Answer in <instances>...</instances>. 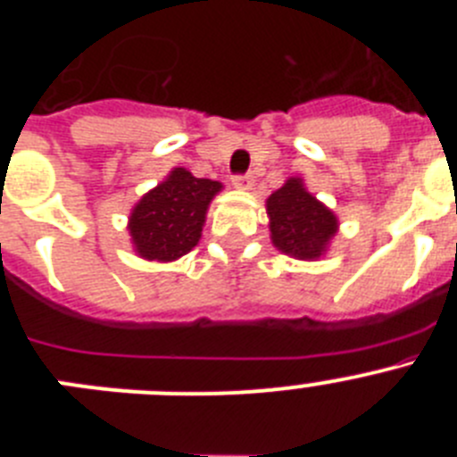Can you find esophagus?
Masks as SVG:
<instances>
[{
  "instance_id": "34e87169",
  "label": "esophagus",
  "mask_w": 457,
  "mask_h": 457,
  "mask_svg": "<svg viewBox=\"0 0 457 457\" xmlns=\"http://www.w3.org/2000/svg\"><path fill=\"white\" fill-rule=\"evenodd\" d=\"M252 185H253L252 176H236V179H233V187L236 189H252Z\"/></svg>"
}]
</instances>
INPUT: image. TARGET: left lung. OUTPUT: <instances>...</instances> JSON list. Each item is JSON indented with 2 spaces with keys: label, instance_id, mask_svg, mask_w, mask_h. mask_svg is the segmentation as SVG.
Listing matches in <instances>:
<instances>
[{
  "label": "left lung",
  "instance_id": "obj_1",
  "mask_svg": "<svg viewBox=\"0 0 457 457\" xmlns=\"http://www.w3.org/2000/svg\"><path fill=\"white\" fill-rule=\"evenodd\" d=\"M270 240L295 261H318L338 233V217L306 189L300 176L286 180L265 201Z\"/></svg>",
  "mask_w": 457,
  "mask_h": 457
}]
</instances>
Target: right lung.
Returning a JSON list of instances; mask_svg holds the SVG:
<instances>
[{"label":"right lung","mask_w":457,"mask_h":457,"mask_svg":"<svg viewBox=\"0 0 457 457\" xmlns=\"http://www.w3.org/2000/svg\"><path fill=\"white\" fill-rule=\"evenodd\" d=\"M221 189L220 180L196 179L185 167H173L130 210L128 233L137 256L171 263L192 252L201 240L210 201Z\"/></svg>","instance_id":"1"}]
</instances>
